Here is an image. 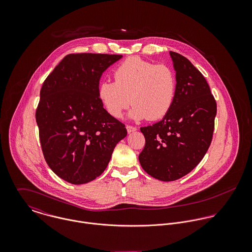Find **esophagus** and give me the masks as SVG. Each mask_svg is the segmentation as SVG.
Segmentation results:
<instances>
[{"instance_id": "obj_1", "label": "esophagus", "mask_w": 252, "mask_h": 252, "mask_svg": "<svg viewBox=\"0 0 252 252\" xmlns=\"http://www.w3.org/2000/svg\"><path fill=\"white\" fill-rule=\"evenodd\" d=\"M126 129H127V132H128V133H133V132L137 131V128H136V127H133V126H131V125H127V126H126Z\"/></svg>"}]
</instances>
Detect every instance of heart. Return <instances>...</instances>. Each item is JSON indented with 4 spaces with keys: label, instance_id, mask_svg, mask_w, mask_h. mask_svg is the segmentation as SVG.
I'll use <instances>...</instances> for the list:
<instances>
[{
    "label": "heart",
    "instance_id": "obj_1",
    "mask_svg": "<svg viewBox=\"0 0 252 252\" xmlns=\"http://www.w3.org/2000/svg\"><path fill=\"white\" fill-rule=\"evenodd\" d=\"M114 79L104 80L98 97L108 113L120 118L132 102L129 115L135 120H158L172 108L177 94V77L167 65L129 57L114 70Z\"/></svg>",
    "mask_w": 252,
    "mask_h": 252
}]
</instances>
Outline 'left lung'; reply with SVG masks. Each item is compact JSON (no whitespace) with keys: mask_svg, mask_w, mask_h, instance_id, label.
<instances>
[{"mask_svg":"<svg viewBox=\"0 0 252 252\" xmlns=\"http://www.w3.org/2000/svg\"><path fill=\"white\" fill-rule=\"evenodd\" d=\"M170 55L177 77L175 102L161 121L141 128L145 145L139 155L144 171L162 181L179 180L201 162L213 140L216 115L204 75L184 56Z\"/></svg>","mask_w":252,"mask_h":252,"instance_id":"8db88e82","label":"left lung"}]
</instances>
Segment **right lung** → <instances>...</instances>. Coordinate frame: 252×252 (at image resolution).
<instances>
[{
    "label": "right lung",
    "mask_w": 252,
    "mask_h": 252,
    "mask_svg": "<svg viewBox=\"0 0 252 252\" xmlns=\"http://www.w3.org/2000/svg\"><path fill=\"white\" fill-rule=\"evenodd\" d=\"M122 55L69 54L44 80L36 110L39 141L49 168L62 180L84 184L106 170L127 136L98 97L100 78Z\"/></svg>",
    "instance_id": "1"
}]
</instances>
